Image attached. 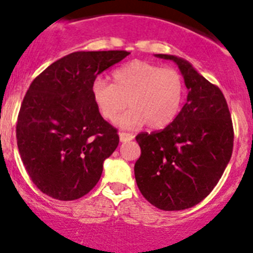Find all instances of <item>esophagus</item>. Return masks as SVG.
Returning a JSON list of instances; mask_svg holds the SVG:
<instances>
[{
	"mask_svg": "<svg viewBox=\"0 0 253 253\" xmlns=\"http://www.w3.org/2000/svg\"><path fill=\"white\" fill-rule=\"evenodd\" d=\"M133 134L128 133V132H120V141L121 142H127V141L133 140Z\"/></svg>",
	"mask_w": 253,
	"mask_h": 253,
	"instance_id": "obj_1",
	"label": "esophagus"
}]
</instances>
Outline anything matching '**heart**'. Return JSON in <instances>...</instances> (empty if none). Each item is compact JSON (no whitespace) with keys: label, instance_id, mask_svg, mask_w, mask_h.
Here are the masks:
<instances>
[{"label":"heart","instance_id":"1","mask_svg":"<svg viewBox=\"0 0 253 253\" xmlns=\"http://www.w3.org/2000/svg\"><path fill=\"white\" fill-rule=\"evenodd\" d=\"M111 80L112 84L94 80L92 98L107 121H116L127 102L131 108L120 119L124 127L146 124L162 128L173 121L182 105L185 82L174 68L136 60L116 68Z\"/></svg>","mask_w":253,"mask_h":253}]
</instances>
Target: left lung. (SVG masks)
I'll return each instance as SVG.
<instances>
[{
	"instance_id": "1",
	"label": "left lung",
	"mask_w": 253,
	"mask_h": 253,
	"mask_svg": "<svg viewBox=\"0 0 253 253\" xmlns=\"http://www.w3.org/2000/svg\"><path fill=\"white\" fill-rule=\"evenodd\" d=\"M177 63L188 89L187 102L171 125L141 132L134 177L143 197L165 211L190 209L206 198L223 174L233 150V126L222 91L187 61Z\"/></svg>"
}]
</instances>
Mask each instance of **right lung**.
I'll list each match as a JSON object with an SVG mask.
<instances>
[{
  "mask_svg": "<svg viewBox=\"0 0 253 253\" xmlns=\"http://www.w3.org/2000/svg\"><path fill=\"white\" fill-rule=\"evenodd\" d=\"M127 51L73 52L49 65L30 84L16 125L18 151L41 192L61 201L88 193L103 161L120 142L92 98L96 77Z\"/></svg>",
  "mask_w": 253,
  "mask_h": 253,
  "instance_id": "1",
  "label": "right lung"
}]
</instances>
